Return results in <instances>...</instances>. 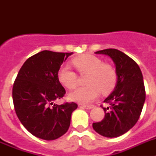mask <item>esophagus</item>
<instances>
[{
	"label": "esophagus",
	"instance_id": "obj_1",
	"mask_svg": "<svg viewBox=\"0 0 156 156\" xmlns=\"http://www.w3.org/2000/svg\"><path fill=\"white\" fill-rule=\"evenodd\" d=\"M83 108H85L86 109H91L94 108V105H83Z\"/></svg>",
	"mask_w": 156,
	"mask_h": 156
}]
</instances>
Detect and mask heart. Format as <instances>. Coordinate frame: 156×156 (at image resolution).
Segmentation results:
<instances>
[{"instance_id":"obj_1","label":"heart","mask_w":156,"mask_h":156,"mask_svg":"<svg viewBox=\"0 0 156 156\" xmlns=\"http://www.w3.org/2000/svg\"><path fill=\"white\" fill-rule=\"evenodd\" d=\"M80 73L87 74L85 83L87 86L78 88L69 94V98L80 104L92 102L100 95L111 93L115 88L117 75L115 69L92 55H81L72 60ZM58 79L62 86L73 90L77 86V75L69 66H62L58 72Z\"/></svg>"}]
</instances>
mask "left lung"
I'll use <instances>...</instances> for the list:
<instances>
[{"label": "left lung", "mask_w": 156, "mask_h": 156, "mask_svg": "<svg viewBox=\"0 0 156 156\" xmlns=\"http://www.w3.org/2000/svg\"><path fill=\"white\" fill-rule=\"evenodd\" d=\"M95 54L107 55L113 61L117 81L113 91L104 101L111 105L103 108L105 118L92 126L103 137H119L136 124L142 111L145 101L142 73L133 59L117 49H105Z\"/></svg>", "instance_id": "left-lung-1"}]
</instances>
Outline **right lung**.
I'll return each mask as SVG.
<instances>
[{"label": "right lung", "mask_w": 156, "mask_h": 156, "mask_svg": "<svg viewBox=\"0 0 156 156\" xmlns=\"http://www.w3.org/2000/svg\"><path fill=\"white\" fill-rule=\"evenodd\" d=\"M71 53L43 51L29 58L19 70L12 90L17 116L30 133L46 140H55L67 132L74 102L55 103L66 93L58 72Z\"/></svg>", "instance_id": "obj_1"}]
</instances>
